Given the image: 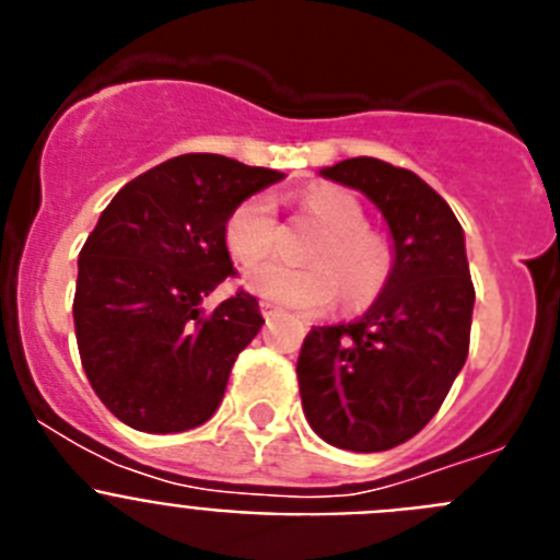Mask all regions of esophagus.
<instances>
[{
    "label": "esophagus",
    "mask_w": 560,
    "mask_h": 560,
    "mask_svg": "<svg viewBox=\"0 0 560 560\" xmlns=\"http://www.w3.org/2000/svg\"><path fill=\"white\" fill-rule=\"evenodd\" d=\"M260 314H264L266 319H275V316L280 314V308H277V305H271V303H266V300H264V303H260Z\"/></svg>",
    "instance_id": "obj_1"
}]
</instances>
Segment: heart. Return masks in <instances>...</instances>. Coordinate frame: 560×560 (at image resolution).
Segmentation results:
<instances>
[{
  "mask_svg": "<svg viewBox=\"0 0 560 560\" xmlns=\"http://www.w3.org/2000/svg\"><path fill=\"white\" fill-rule=\"evenodd\" d=\"M305 210L328 230L311 255L314 269L269 264L246 275L244 285L271 305L294 311H323L345 296L348 305L370 303L393 269L387 241L368 230L364 207L353 192L316 187L305 192ZM232 260L244 269L264 264L277 241V215L269 196H252L232 210L224 226Z\"/></svg>",
  "mask_w": 560,
  "mask_h": 560,
  "instance_id": "b5f03b06",
  "label": "heart"
}]
</instances>
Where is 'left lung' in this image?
I'll return each instance as SVG.
<instances>
[{"mask_svg": "<svg viewBox=\"0 0 560 560\" xmlns=\"http://www.w3.org/2000/svg\"><path fill=\"white\" fill-rule=\"evenodd\" d=\"M319 176L378 207L393 237V269L355 323L305 336L296 359L303 412L330 446L387 452L434 418L468 355L474 283L465 235L418 173L355 156Z\"/></svg>", "mask_w": 560, "mask_h": 560, "instance_id": "8db88e82", "label": "left lung"}]
</instances>
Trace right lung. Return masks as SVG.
Segmentation results:
<instances>
[{
  "label": "right lung",
  "mask_w": 560,
  "mask_h": 560,
  "mask_svg": "<svg viewBox=\"0 0 560 560\" xmlns=\"http://www.w3.org/2000/svg\"><path fill=\"white\" fill-rule=\"evenodd\" d=\"M285 173L219 153H185L128 182L78 255L75 336L83 370L114 418L148 434L215 415L237 353L264 316L237 291L207 314L232 275L226 219Z\"/></svg>",
  "instance_id": "obj_1"
}]
</instances>
